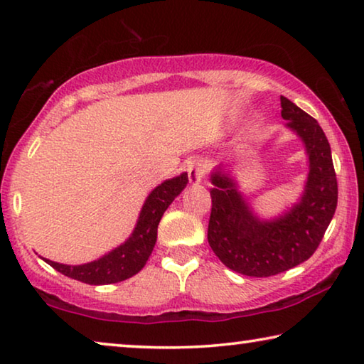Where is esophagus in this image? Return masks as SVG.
Listing matches in <instances>:
<instances>
[{"mask_svg": "<svg viewBox=\"0 0 364 364\" xmlns=\"http://www.w3.org/2000/svg\"><path fill=\"white\" fill-rule=\"evenodd\" d=\"M205 173H207V164L204 162V160L197 159V160H193V162L188 165V178H189V183L193 184V186L202 183V180L205 178Z\"/></svg>", "mask_w": 364, "mask_h": 364, "instance_id": "34e87169", "label": "esophagus"}]
</instances>
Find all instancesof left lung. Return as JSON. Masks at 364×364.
Instances as JSON below:
<instances>
[{"label":"left lung","instance_id":"obj_1","mask_svg":"<svg viewBox=\"0 0 364 364\" xmlns=\"http://www.w3.org/2000/svg\"><path fill=\"white\" fill-rule=\"evenodd\" d=\"M281 117L306 154V178L299 199L276 217L252 207L230 165L210 173L213 188L208 244L221 263L252 278H268L308 260L336 213L337 180L331 146L313 117L281 96Z\"/></svg>","mask_w":364,"mask_h":364}]
</instances>
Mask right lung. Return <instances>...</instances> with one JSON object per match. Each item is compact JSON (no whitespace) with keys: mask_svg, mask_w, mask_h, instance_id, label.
<instances>
[{"mask_svg":"<svg viewBox=\"0 0 364 364\" xmlns=\"http://www.w3.org/2000/svg\"><path fill=\"white\" fill-rule=\"evenodd\" d=\"M188 184V173L170 178L154 188L141 207L134 230L125 242L117 245L97 260L83 264H65L43 258L48 264L64 276L91 286L114 284L132 278L144 268L157 241V228L164 212Z\"/></svg>","mask_w":364,"mask_h":364,"instance_id":"obj_1","label":"right lung"}]
</instances>
